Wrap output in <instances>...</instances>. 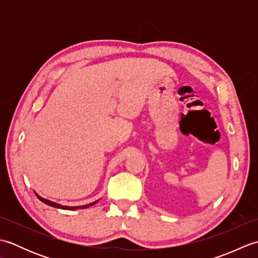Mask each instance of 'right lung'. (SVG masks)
Instances as JSON below:
<instances>
[{
  "mask_svg": "<svg viewBox=\"0 0 258 258\" xmlns=\"http://www.w3.org/2000/svg\"><path fill=\"white\" fill-rule=\"evenodd\" d=\"M36 196H37V199H38V200H40V201H41V202H43V203H45L46 205H50V206H52V207H56V208H62V210H69V211L81 210V208H87V207H90V206H92V205H94V204H96V203H97V201H96V202H93V203H91V204L83 205V206H63V205H59V204H57V203H54V202H51V201H48V200L43 199V197L38 196L37 194H36Z\"/></svg>",
  "mask_w": 258,
  "mask_h": 258,
  "instance_id": "1",
  "label": "right lung"
}]
</instances>
